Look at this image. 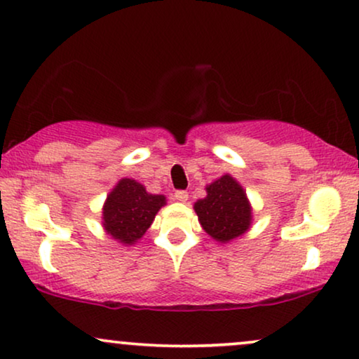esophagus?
Wrapping results in <instances>:
<instances>
[{
    "instance_id": "34e87169",
    "label": "esophagus",
    "mask_w": 359,
    "mask_h": 359,
    "mask_svg": "<svg viewBox=\"0 0 359 359\" xmlns=\"http://www.w3.org/2000/svg\"><path fill=\"white\" fill-rule=\"evenodd\" d=\"M174 197L177 202H187L189 200V192H185V190H177L174 194Z\"/></svg>"
}]
</instances>
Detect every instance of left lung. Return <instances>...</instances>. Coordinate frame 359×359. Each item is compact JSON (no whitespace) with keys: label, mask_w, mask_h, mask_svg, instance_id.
<instances>
[{"label":"left lung","mask_w":359,"mask_h":359,"mask_svg":"<svg viewBox=\"0 0 359 359\" xmlns=\"http://www.w3.org/2000/svg\"><path fill=\"white\" fill-rule=\"evenodd\" d=\"M200 224L213 240L226 243L248 231L251 208L245 190L233 177L223 175L207 187V197L195 203Z\"/></svg>","instance_id":"1"}]
</instances>
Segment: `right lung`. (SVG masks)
<instances>
[{"label":"right lung","mask_w":359,"mask_h":359,"mask_svg":"<svg viewBox=\"0 0 359 359\" xmlns=\"http://www.w3.org/2000/svg\"><path fill=\"white\" fill-rule=\"evenodd\" d=\"M164 203V195L147 194L136 180L123 179L104 203L103 226L114 240L133 245L144 235Z\"/></svg>","instance_id":"right-lung-1"}]
</instances>
